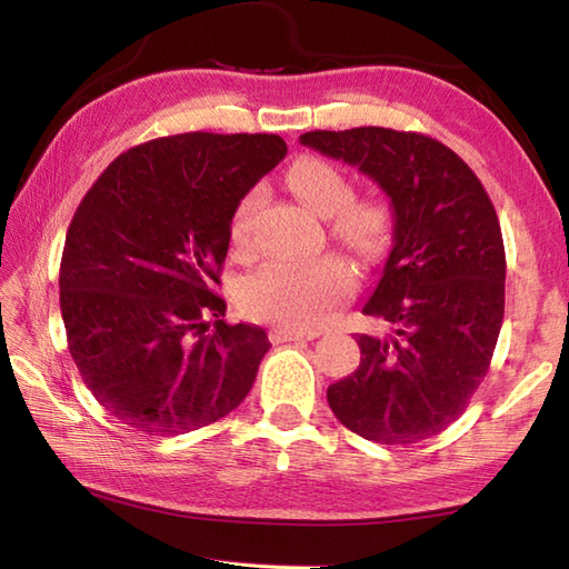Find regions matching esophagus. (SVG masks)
<instances>
[{"instance_id": "1", "label": "esophagus", "mask_w": 569, "mask_h": 569, "mask_svg": "<svg viewBox=\"0 0 569 569\" xmlns=\"http://www.w3.org/2000/svg\"><path fill=\"white\" fill-rule=\"evenodd\" d=\"M271 340L278 345V342H298V340H316V337H320L318 330H296V328H273L269 332Z\"/></svg>"}]
</instances>
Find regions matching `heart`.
Segmentation results:
<instances>
[{
    "label": "heart",
    "instance_id": "1",
    "mask_svg": "<svg viewBox=\"0 0 569 569\" xmlns=\"http://www.w3.org/2000/svg\"><path fill=\"white\" fill-rule=\"evenodd\" d=\"M286 183L293 196L312 212L330 217L332 234L361 257H379L393 239L396 217L391 204L377 192L352 196L349 180L340 168L303 156L288 168ZM259 192L249 190L229 217V244L237 253L251 249V217ZM357 278L337 253H325L312 261H269L244 278L239 303L247 316L310 330L332 316V310L352 296Z\"/></svg>",
    "mask_w": 569,
    "mask_h": 569
}]
</instances>
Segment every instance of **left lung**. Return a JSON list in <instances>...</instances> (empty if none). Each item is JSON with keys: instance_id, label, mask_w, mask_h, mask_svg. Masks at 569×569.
Returning <instances> with one entry per match:
<instances>
[{"instance_id": "1", "label": "left lung", "mask_w": 569, "mask_h": 569, "mask_svg": "<svg viewBox=\"0 0 569 569\" xmlns=\"http://www.w3.org/2000/svg\"><path fill=\"white\" fill-rule=\"evenodd\" d=\"M300 143L357 166L391 198L393 249L365 316L393 335H357L361 361L332 383L345 428L410 445L465 413L485 381L503 322L506 251L497 210L475 171L418 131H308Z\"/></svg>"}]
</instances>
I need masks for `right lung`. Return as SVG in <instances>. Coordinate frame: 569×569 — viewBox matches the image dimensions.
Returning <instances> with one entry per match:
<instances>
[{
    "mask_svg": "<svg viewBox=\"0 0 569 569\" xmlns=\"http://www.w3.org/2000/svg\"><path fill=\"white\" fill-rule=\"evenodd\" d=\"M278 134L188 131L131 147L78 204L60 316L84 386L122 426L173 438L244 401L269 337L217 296L237 202L283 159Z\"/></svg>",
    "mask_w": 569,
    "mask_h": 569,
    "instance_id": "add662e5",
    "label": "right lung"
}]
</instances>
